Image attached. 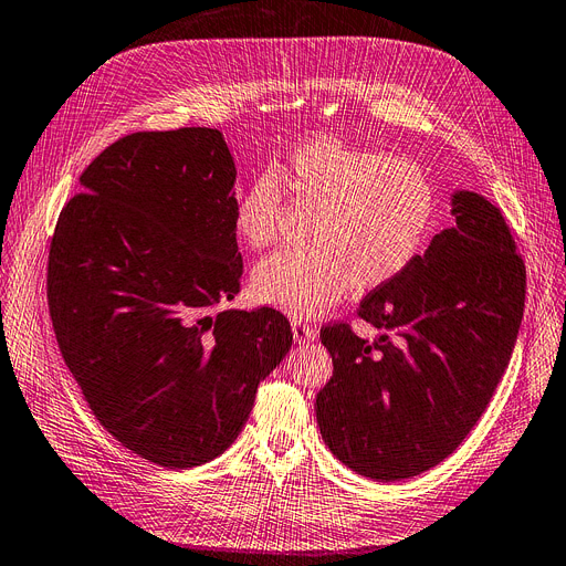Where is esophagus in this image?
<instances>
[{
  "label": "esophagus",
  "mask_w": 566,
  "mask_h": 566,
  "mask_svg": "<svg viewBox=\"0 0 566 566\" xmlns=\"http://www.w3.org/2000/svg\"><path fill=\"white\" fill-rule=\"evenodd\" d=\"M292 336H295L297 344H308L315 338V329L308 323H304L302 318H295L292 321Z\"/></svg>",
  "instance_id": "34e87169"
}]
</instances>
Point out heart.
Returning a JSON list of instances; mask_svg holds the SVG:
<instances>
[{"label": "heart", "instance_id": "heart-1", "mask_svg": "<svg viewBox=\"0 0 566 566\" xmlns=\"http://www.w3.org/2000/svg\"><path fill=\"white\" fill-rule=\"evenodd\" d=\"M285 192L315 207L304 248H285L253 271L262 304L311 318L342 300L350 285H386L409 269L434 232L439 197L409 160L311 137L283 163L255 174L234 201V228L251 248L279 237Z\"/></svg>", "mask_w": 566, "mask_h": 566}]
</instances>
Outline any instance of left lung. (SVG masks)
<instances>
[{
    "label": "left lung",
    "mask_w": 566,
    "mask_h": 566,
    "mask_svg": "<svg viewBox=\"0 0 566 566\" xmlns=\"http://www.w3.org/2000/svg\"><path fill=\"white\" fill-rule=\"evenodd\" d=\"M453 228L361 300L376 342L321 329L334 374L315 397L332 455L380 483L418 476L464 441L504 376L525 308V262L500 209L450 195Z\"/></svg>",
    "instance_id": "left-lung-1"
}]
</instances>
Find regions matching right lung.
Masks as SVG:
<instances>
[{"label":"right lung","instance_id":"obj_1","mask_svg":"<svg viewBox=\"0 0 566 566\" xmlns=\"http://www.w3.org/2000/svg\"><path fill=\"white\" fill-rule=\"evenodd\" d=\"M237 167L211 127L137 132L81 174L49 253L66 367L106 432L190 469L239 437L292 346L276 308L237 311Z\"/></svg>","mask_w":566,"mask_h":566}]
</instances>
